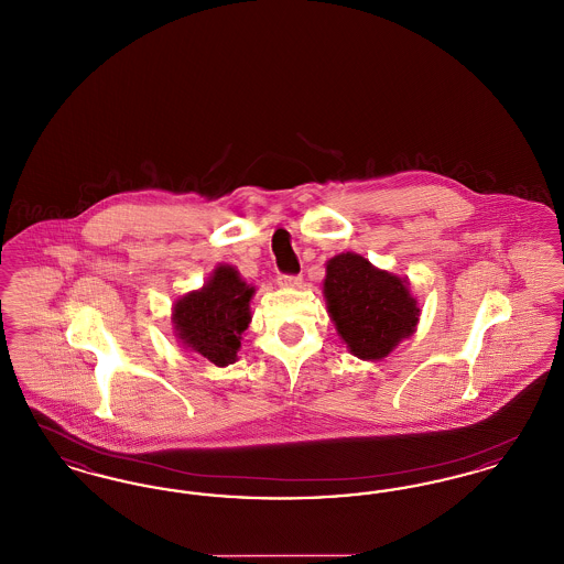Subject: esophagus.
Instances as JSON below:
<instances>
[{
    "label": "esophagus",
    "mask_w": 564,
    "mask_h": 564,
    "mask_svg": "<svg viewBox=\"0 0 564 564\" xmlns=\"http://www.w3.org/2000/svg\"><path fill=\"white\" fill-rule=\"evenodd\" d=\"M279 285L281 288H300L302 276L300 274H279Z\"/></svg>",
    "instance_id": "esophagus-1"
}]
</instances>
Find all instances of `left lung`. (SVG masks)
Here are the masks:
<instances>
[{"mask_svg": "<svg viewBox=\"0 0 564 564\" xmlns=\"http://www.w3.org/2000/svg\"><path fill=\"white\" fill-rule=\"evenodd\" d=\"M323 292L338 334L361 359L387 357L419 322L408 283L357 253H340L327 262Z\"/></svg>", "mask_w": 564, "mask_h": 564, "instance_id": "8db88e82", "label": "left lung"}]
</instances>
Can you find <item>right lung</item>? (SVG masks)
<instances>
[{"label":"right lung","instance_id":"1","mask_svg":"<svg viewBox=\"0 0 564 564\" xmlns=\"http://www.w3.org/2000/svg\"><path fill=\"white\" fill-rule=\"evenodd\" d=\"M253 288L241 281L232 267H217L200 292L175 304L173 323L189 350L224 368L237 361L241 334L251 322L249 300Z\"/></svg>","mask_w":564,"mask_h":564}]
</instances>
